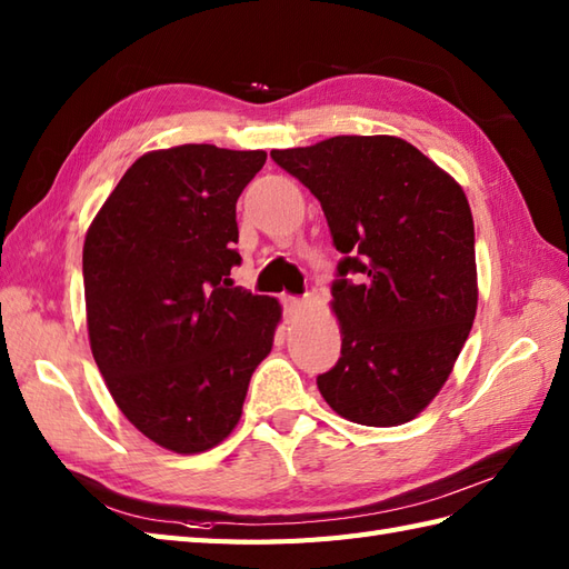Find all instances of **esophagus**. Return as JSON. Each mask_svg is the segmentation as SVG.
I'll return each mask as SVG.
<instances>
[{"instance_id": "34e87169", "label": "esophagus", "mask_w": 569, "mask_h": 569, "mask_svg": "<svg viewBox=\"0 0 569 569\" xmlns=\"http://www.w3.org/2000/svg\"><path fill=\"white\" fill-rule=\"evenodd\" d=\"M282 305H284L287 313H292V311L301 309V299L299 297H282Z\"/></svg>"}]
</instances>
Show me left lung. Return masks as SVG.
Masks as SVG:
<instances>
[{"mask_svg":"<svg viewBox=\"0 0 569 569\" xmlns=\"http://www.w3.org/2000/svg\"><path fill=\"white\" fill-rule=\"evenodd\" d=\"M270 158L321 201L343 252L331 284L343 343L319 391L348 421H411L446 385L477 311L462 187L395 136H336Z\"/></svg>","mask_w":569,"mask_h":569,"instance_id":"8db88e82","label":"left lung"}]
</instances>
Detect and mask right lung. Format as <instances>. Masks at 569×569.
Returning a JSON list of instances; mask_svg holds the SVG:
<instances>
[{
    "mask_svg": "<svg viewBox=\"0 0 569 569\" xmlns=\"http://www.w3.org/2000/svg\"><path fill=\"white\" fill-rule=\"evenodd\" d=\"M264 158L207 143L146 153L84 238L97 368L126 419L182 456L233 431L282 313L231 280L236 201Z\"/></svg>",
    "mask_w": 569,
    "mask_h": 569,
    "instance_id": "obj_1",
    "label": "right lung"
}]
</instances>
